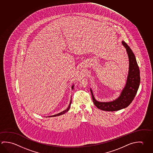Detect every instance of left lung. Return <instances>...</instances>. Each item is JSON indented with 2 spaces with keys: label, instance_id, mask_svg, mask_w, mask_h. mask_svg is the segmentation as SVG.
I'll use <instances>...</instances> for the list:
<instances>
[{
  "label": "left lung",
  "instance_id": "1",
  "mask_svg": "<svg viewBox=\"0 0 153 153\" xmlns=\"http://www.w3.org/2000/svg\"><path fill=\"white\" fill-rule=\"evenodd\" d=\"M122 44L126 48L129 59V70L126 85L117 99L111 102H99L95 99L90 88L94 104L100 110L105 111H116L128 106L137 94L140 83L139 68L131 49L124 41Z\"/></svg>",
  "mask_w": 153,
  "mask_h": 153
}]
</instances>
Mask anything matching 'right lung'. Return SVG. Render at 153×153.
<instances>
[{
  "instance_id": "1",
  "label": "right lung",
  "mask_w": 153,
  "mask_h": 153,
  "mask_svg": "<svg viewBox=\"0 0 153 153\" xmlns=\"http://www.w3.org/2000/svg\"><path fill=\"white\" fill-rule=\"evenodd\" d=\"M74 85L73 84L72 86H71V88H72V90H73V88H74ZM71 100H70V104L69 105V106H68V107H67V108L66 109V110H65V111H62L61 112L59 113H57L56 114H55V115H51V116H49V117H56V116H59V115H62V114H65L66 112H67L68 111H69V108H70V105H71Z\"/></svg>"
}]
</instances>
